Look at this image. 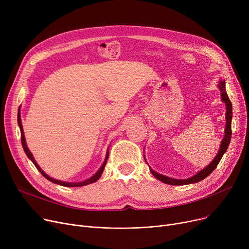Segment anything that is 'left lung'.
Masks as SVG:
<instances>
[{
  "label": "left lung",
  "mask_w": 249,
  "mask_h": 249,
  "mask_svg": "<svg viewBox=\"0 0 249 249\" xmlns=\"http://www.w3.org/2000/svg\"><path fill=\"white\" fill-rule=\"evenodd\" d=\"M218 88L221 91V100L225 104L226 107V114H225V120H226V125H225V130H224V137L222 139L221 143H220V147L219 150L216 154V156L214 158V160L209 163L205 168H203L202 171L198 172L196 175H194L193 177L189 178H184V179H179V178H169L163 175H160L159 173L154 172L153 169L149 166V169L151 174L153 175V177H155L159 180L164 182V184L167 185H172V186H184V185H190V184H195V182H199L201 180H203L204 178H206L209 175H211L213 173L214 169L217 167L218 163L220 162L222 156L224 155V153L226 152L229 143L231 140V135H232V130H231V121H232V103L228 98V95L226 93V89H225V81L224 80H219L218 83ZM145 161V155H143ZM147 162V161H146Z\"/></svg>",
  "instance_id": "obj_1"
}]
</instances>
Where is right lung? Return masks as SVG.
Returning a JSON list of instances; mask_svg holds the SVG:
<instances>
[{
	"label": "right lung",
	"instance_id": "obj_1",
	"mask_svg": "<svg viewBox=\"0 0 249 249\" xmlns=\"http://www.w3.org/2000/svg\"><path fill=\"white\" fill-rule=\"evenodd\" d=\"M18 125H19L20 131H21V142H22V146H23V148H24V151H25L26 155H27V156H28V159H29V160L34 163V165L37 167L38 171L41 173V175H42L45 178H47L48 180H50V181H52V182H54V184H57V185L63 186V187H83V186H87V185H89V184H93V182L97 181V180L101 178V176H102V174H103V172H104L105 165H106V162H107L108 158H109V149H108V151H107V153H106V158H105V160H104V162H103L102 166L99 168V171H98V172H97L93 177H90L89 178H88V179H86V180H84V181H78V182L61 181V180L55 179V178H50L48 175H46V174L42 171V168L38 165V163H37V162H36V160H34V158H33V154H32V153H31V151L29 150V148H28L27 144H26V139H25V135H24V131H23V126H22V121H21L20 108H19V111H18Z\"/></svg>",
	"mask_w": 249,
	"mask_h": 249
}]
</instances>
